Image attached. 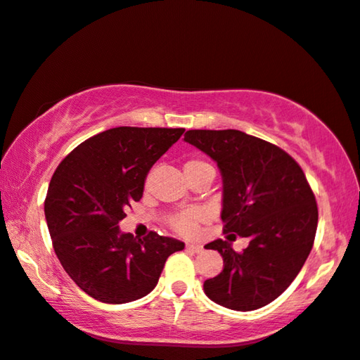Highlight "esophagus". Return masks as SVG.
I'll return each instance as SVG.
<instances>
[{
    "mask_svg": "<svg viewBox=\"0 0 360 360\" xmlns=\"http://www.w3.org/2000/svg\"><path fill=\"white\" fill-rule=\"evenodd\" d=\"M186 250H190V252H193V253H201L202 252V245L186 243Z\"/></svg>",
    "mask_w": 360,
    "mask_h": 360,
    "instance_id": "1",
    "label": "esophagus"
}]
</instances>
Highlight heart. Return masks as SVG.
Segmentation results:
<instances>
[{
  "label": "heart",
  "mask_w": 360,
  "mask_h": 360,
  "mask_svg": "<svg viewBox=\"0 0 360 360\" xmlns=\"http://www.w3.org/2000/svg\"><path fill=\"white\" fill-rule=\"evenodd\" d=\"M211 165L200 159H191L185 164V174L190 175L193 172L201 170V169H210ZM212 169V167H211ZM205 221V212L201 210H185L176 212V214L170 216L169 219V227L175 233H179L181 237H195L198 231H200V224Z\"/></svg>",
  "instance_id": "obj_1"
}]
</instances>
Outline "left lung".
<instances>
[{
	"mask_svg": "<svg viewBox=\"0 0 360 360\" xmlns=\"http://www.w3.org/2000/svg\"><path fill=\"white\" fill-rule=\"evenodd\" d=\"M185 141L221 170L224 232L250 240L243 252L221 238L206 245L222 255L224 269L205 281V292L231 310L262 309L289 288L314 247V191L300 165L264 139L238 129H190Z\"/></svg>",
	"mask_w": 360,
	"mask_h": 360,
	"instance_id": "left-lung-1",
	"label": "left lung"
}]
</instances>
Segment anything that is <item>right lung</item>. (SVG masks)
I'll list each match as a JSON object with an SVG mask.
<instances>
[{"label":"right lung","mask_w":360,"mask_h":360,"mask_svg":"<svg viewBox=\"0 0 360 360\" xmlns=\"http://www.w3.org/2000/svg\"><path fill=\"white\" fill-rule=\"evenodd\" d=\"M184 128L118 127L86 139L61 160L45 198L55 253L92 299L127 304L155 288L164 264L185 243L149 232L136 238L118 222L143 198L150 167Z\"/></svg>","instance_id":"obj_1"}]
</instances>
